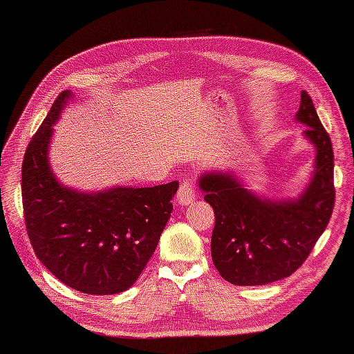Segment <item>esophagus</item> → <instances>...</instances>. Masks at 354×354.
Returning a JSON list of instances; mask_svg holds the SVG:
<instances>
[{"label":"esophagus","instance_id":"34e87169","mask_svg":"<svg viewBox=\"0 0 354 354\" xmlns=\"http://www.w3.org/2000/svg\"><path fill=\"white\" fill-rule=\"evenodd\" d=\"M196 199V190L190 181H184L176 193V201L181 205H190Z\"/></svg>","mask_w":354,"mask_h":354}]
</instances>
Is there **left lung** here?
Returning a JSON list of instances; mask_svg holds the SVG:
<instances>
[{
  "mask_svg": "<svg viewBox=\"0 0 354 354\" xmlns=\"http://www.w3.org/2000/svg\"><path fill=\"white\" fill-rule=\"evenodd\" d=\"M315 147L309 184L295 198L269 199L246 189L232 171H205L198 179L214 209L212 257L225 280L261 286L292 275L327 228L335 205L333 149L310 95L301 93L295 115Z\"/></svg>",
  "mask_w": 354,
  "mask_h": 354,
  "instance_id": "obj_1",
  "label": "left lung"
}]
</instances>
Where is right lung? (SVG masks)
I'll use <instances>...</instances> for the list:
<instances>
[{
	"instance_id": "obj_1",
	"label": "right lung",
	"mask_w": 354,
	"mask_h": 354,
	"mask_svg": "<svg viewBox=\"0 0 354 354\" xmlns=\"http://www.w3.org/2000/svg\"><path fill=\"white\" fill-rule=\"evenodd\" d=\"M57 95L22 161V205L36 257L57 280L89 295H114L137 281L170 219L178 181L82 192L64 185L48 160L53 126L73 99Z\"/></svg>"
}]
</instances>
